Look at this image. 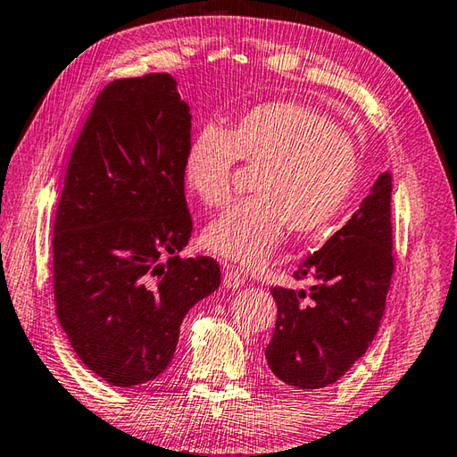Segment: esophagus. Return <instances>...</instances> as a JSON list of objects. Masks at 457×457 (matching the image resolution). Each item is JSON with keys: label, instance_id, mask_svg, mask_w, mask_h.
<instances>
[{"label": "esophagus", "instance_id": "34e87169", "mask_svg": "<svg viewBox=\"0 0 457 457\" xmlns=\"http://www.w3.org/2000/svg\"><path fill=\"white\" fill-rule=\"evenodd\" d=\"M245 283V273L231 265L223 267V287L226 288H239Z\"/></svg>", "mask_w": 457, "mask_h": 457}]
</instances>
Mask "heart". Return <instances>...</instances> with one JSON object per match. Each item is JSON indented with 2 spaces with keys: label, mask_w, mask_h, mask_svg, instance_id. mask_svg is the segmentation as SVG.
Masks as SVG:
<instances>
[{
  "label": "heart",
  "mask_w": 457,
  "mask_h": 457,
  "mask_svg": "<svg viewBox=\"0 0 457 457\" xmlns=\"http://www.w3.org/2000/svg\"><path fill=\"white\" fill-rule=\"evenodd\" d=\"M261 167L253 194L213 218L202 231L210 253L259 267L273 253L285 228L312 236L332 223L352 198L359 177L353 139L312 105L259 104L231 128H204L188 145L184 182L208 204L231 194L237 161Z\"/></svg>",
  "instance_id": "1"
}]
</instances>
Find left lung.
<instances>
[{
    "instance_id": "obj_1",
    "label": "left lung",
    "mask_w": 457,
    "mask_h": 457,
    "mask_svg": "<svg viewBox=\"0 0 457 457\" xmlns=\"http://www.w3.org/2000/svg\"><path fill=\"white\" fill-rule=\"evenodd\" d=\"M391 190L385 170L345 226L296 267V278L312 280L308 290L270 288L277 322L265 357L283 383L322 389L371 345L393 277Z\"/></svg>"
}]
</instances>
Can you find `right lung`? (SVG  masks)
I'll return each mask as SVG.
<instances>
[{"label":"right lung","instance_id":"obj_1","mask_svg":"<svg viewBox=\"0 0 457 457\" xmlns=\"http://www.w3.org/2000/svg\"><path fill=\"white\" fill-rule=\"evenodd\" d=\"M190 105L170 74L105 86L68 162L53 228L56 316L76 355L113 386L157 378L188 310L220 287L212 257L180 259Z\"/></svg>","mask_w":457,"mask_h":457}]
</instances>
